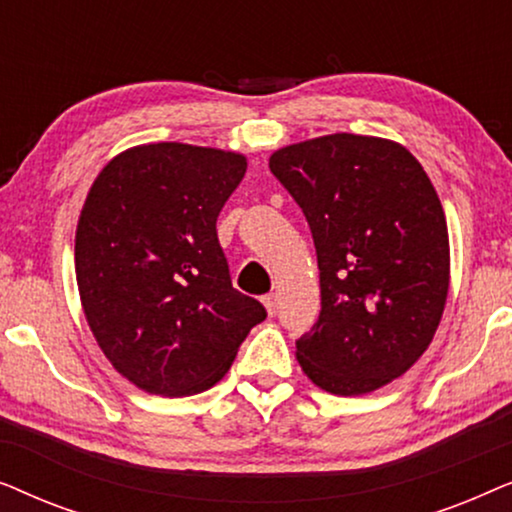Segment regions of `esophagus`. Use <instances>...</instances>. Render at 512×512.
<instances>
[{"instance_id":"1","label":"esophagus","mask_w":512,"mask_h":512,"mask_svg":"<svg viewBox=\"0 0 512 512\" xmlns=\"http://www.w3.org/2000/svg\"><path fill=\"white\" fill-rule=\"evenodd\" d=\"M263 305H265V310H268V314H275V310H277V293H268V296L263 298Z\"/></svg>"}]
</instances>
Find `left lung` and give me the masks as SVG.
<instances>
[{"instance_id": "1", "label": "left lung", "mask_w": 512, "mask_h": 512, "mask_svg": "<svg viewBox=\"0 0 512 512\" xmlns=\"http://www.w3.org/2000/svg\"><path fill=\"white\" fill-rule=\"evenodd\" d=\"M303 209L319 263L321 312L296 340L317 387L359 396L426 352L450 286V240L436 188L401 144L326 135L270 156Z\"/></svg>"}]
</instances>
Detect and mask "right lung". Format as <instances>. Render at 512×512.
<instances>
[{
  "label": "right lung",
  "instance_id": "1",
  "mask_svg": "<svg viewBox=\"0 0 512 512\" xmlns=\"http://www.w3.org/2000/svg\"><path fill=\"white\" fill-rule=\"evenodd\" d=\"M247 158L160 142L123 151L90 186L76 228V284L97 345L139 389L200 394L268 317L233 289L216 219Z\"/></svg>",
  "mask_w": 512,
  "mask_h": 512
}]
</instances>
